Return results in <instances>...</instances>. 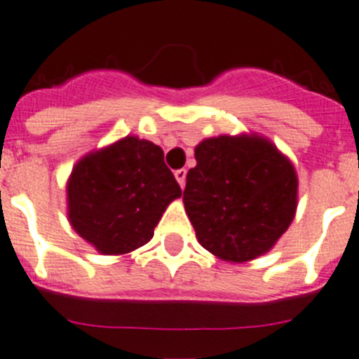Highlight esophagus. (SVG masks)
I'll use <instances>...</instances> for the list:
<instances>
[{
  "label": "esophagus",
  "instance_id": "esophagus-1",
  "mask_svg": "<svg viewBox=\"0 0 359 359\" xmlns=\"http://www.w3.org/2000/svg\"><path fill=\"white\" fill-rule=\"evenodd\" d=\"M186 175H187V172L186 170H177L175 172V179H177V182L180 184V187H184V184H186Z\"/></svg>",
  "mask_w": 359,
  "mask_h": 359
}]
</instances>
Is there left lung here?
Listing matches in <instances>:
<instances>
[{
	"label": "left lung",
	"instance_id": "left-lung-1",
	"mask_svg": "<svg viewBox=\"0 0 359 359\" xmlns=\"http://www.w3.org/2000/svg\"><path fill=\"white\" fill-rule=\"evenodd\" d=\"M184 208L196 240L227 263L272 250L295 218L299 179L292 161L259 134L218 135L195 147Z\"/></svg>",
	"mask_w": 359,
	"mask_h": 359
}]
</instances>
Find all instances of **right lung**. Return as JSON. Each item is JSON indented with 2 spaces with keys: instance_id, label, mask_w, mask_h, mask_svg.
I'll return each mask as SVG.
<instances>
[{
  "instance_id": "1",
  "label": "right lung",
  "mask_w": 359,
  "mask_h": 359,
  "mask_svg": "<svg viewBox=\"0 0 359 359\" xmlns=\"http://www.w3.org/2000/svg\"><path fill=\"white\" fill-rule=\"evenodd\" d=\"M66 195L73 231L103 256H125L151 240L180 187L163 148L127 135L79 159Z\"/></svg>"
}]
</instances>
